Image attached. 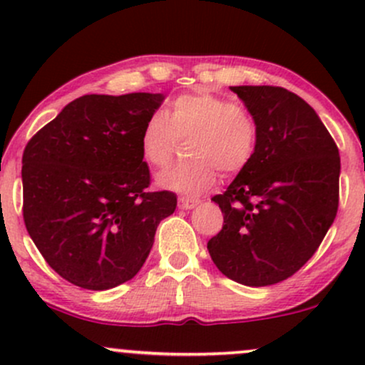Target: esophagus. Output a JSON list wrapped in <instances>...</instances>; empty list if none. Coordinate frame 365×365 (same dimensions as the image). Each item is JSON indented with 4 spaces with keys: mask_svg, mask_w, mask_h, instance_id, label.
<instances>
[{
    "mask_svg": "<svg viewBox=\"0 0 365 365\" xmlns=\"http://www.w3.org/2000/svg\"><path fill=\"white\" fill-rule=\"evenodd\" d=\"M197 204H199V200L188 199V197H180V199H178V207L180 209H194Z\"/></svg>",
    "mask_w": 365,
    "mask_h": 365,
    "instance_id": "1",
    "label": "esophagus"
}]
</instances>
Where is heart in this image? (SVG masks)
Returning <instances> with one entry per match:
<instances>
[{
  "instance_id": "b5f03b06",
  "label": "heart",
  "mask_w": 365,
  "mask_h": 365,
  "mask_svg": "<svg viewBox=\"0 0 365 365\" xmlns=\"http://www.w3.org/2000/svg\"><path fill=\"white\" fill-rule=\"evenodd\" d=\"M259 127L245 108L211 92H190L173 99L163 113H153L140 133L144 159L154 168L171 161L180 140L190 158L165 170L158 177L163 188L200 194L212 187L217 170L235 175L252 161Z\"/></svg>"
}]
</instances>
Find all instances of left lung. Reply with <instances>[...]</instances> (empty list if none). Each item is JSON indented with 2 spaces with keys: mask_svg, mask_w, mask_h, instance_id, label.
<instances>
[{
  "mask_svg": "<svg viewBox=\"0 0 365 365\" xmlns=\"http://www.w3.org/2000/svg\"><path fill=\"white\" fill-rule=\"evenodd\" d=\"M257 120L250 165L212 197L223 228L207 242L226 278L267 287L295 274L333 225L340 200V154L316 111L274 86L230 87Z\"/></svg>",
  "mask_w": 365,
  "mask_h": 365,
  "instance_id": "obj_1",
  "label": "left lung"
}]
</instances>
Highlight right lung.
Listing matches in <instances>:
<instances>
[{
    "label": "right lung",
    "instance_id": "add662e5",
    "mask_svg": "<svg viewBox=\"0 0 365 365\" xmlns=\"http://www.w3.org/2000/svg\"><path fill=\"white\" fill-rule=\"evenodd\" d=\"M165 96L87 94L27 142L24 223L46 262L87 290H110L140 271L177 195L150 192L140 149L145 120Z\"/></svg>",
    "mask_w": 365,
    "mask_h": 365
}]
</instances>
